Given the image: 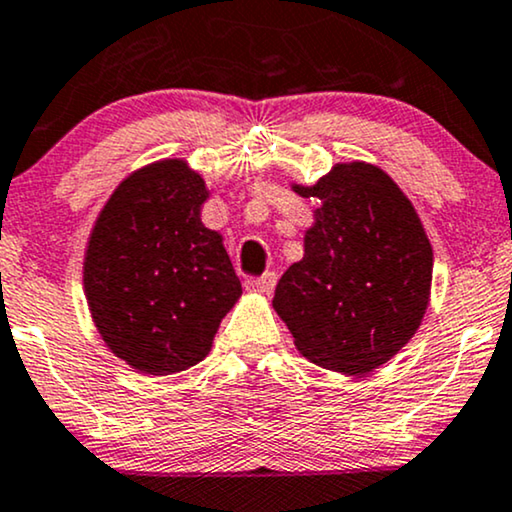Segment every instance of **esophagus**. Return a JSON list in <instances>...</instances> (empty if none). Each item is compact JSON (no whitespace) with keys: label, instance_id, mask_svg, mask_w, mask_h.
<instances>
[{"label":"esophagus","instance_id":"esophagus-1","mask_svg":"<svg viewBox=\"0 0 512 512\" xmlns=\"http://www.w3.org/2000/svg\"><path fill=\"white\" fill-rule=\"evenodd\" d=\"M274 286H276L274 271H267L264 276L248 278V281H245V290H250V293H260V295H269L271 290H274Z\"/></svg>","mask_w":512,"mask_h":512}]
</instances>
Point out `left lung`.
<instances>
[{
	"instance_id": "left-lung-1",
	"label": "left lung",
	"mask_w": 512,
	"mask_h": 512,
	"mask_svg": "<svg viewBox=\"0 0 512 512\" xmlns=\"http://www.w3.org/2000/svg\"><path fill=\"white\" fill-rule=\"evenodd\" d=\"M290 189L321 205L271 304L304 359L342 375L371 373L416 335L430 304L423 222L397 181L364 160Z\"/></svg>"
}]
</instances>
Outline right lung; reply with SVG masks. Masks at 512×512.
Instances as JSON below:
<instances>
[{
  "mask_svg": "<svg viewBox=\"0 0 512 512\" xmlns=\"http://www.w3.org/2000/svg\"><path fill=\"white\" fill-rule=\"evenodd\" d=\"M208 198V184L184 158L155 160L115 186L89 231V314L106 347L134 371L196 366L243 295L222 234L200 219Z\"/></svg>",
  "mask_w": 512,
  "mask_h": 512,
  "instance_id": "obj_1",
  "label": "right lung"
}]
</instances>
